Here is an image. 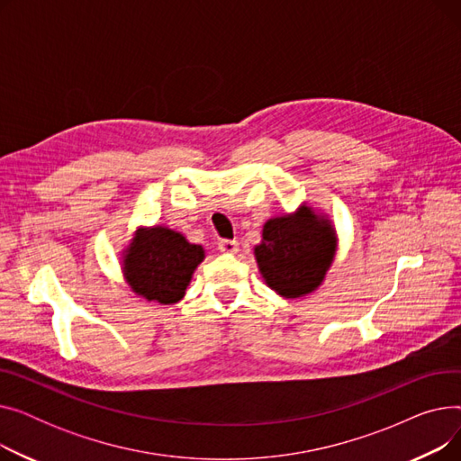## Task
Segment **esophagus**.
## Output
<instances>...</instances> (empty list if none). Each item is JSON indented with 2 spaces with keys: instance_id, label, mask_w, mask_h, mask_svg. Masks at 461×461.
I'll return each mask as SVG.
<instances>
[{
  "instance_id": "esophagus-1",
  "label": "esophagus",
  "mask_w": 461,
  "mask_h": 461,
  "mask_svg": "<svg viewBox=\"0 0 461 461\" xmlns=\"http://www.w3.org/2000/svg\"><path fill=\"white\" fill-rule=\"evenodd\" d=\"M218 250L224 254H235L239 250V243L231 239H222V240H218Z\"/></svg>"
}]
</instances>
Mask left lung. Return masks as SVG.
Wrapping results in <instances>:
<instances>
[{"instance_id":"left-lung-1","label":"left lung","mask_w":461,"mask_h":461,"mask_svg":"<svg viewBox=\"0 0 461 461\" xmlns=\"http://www.w3.org/2000/svg\"><path fill=\"white\" fill-rule=\"evenodd\" d=\"M336 237L327 221L301 207L294 216L271 218L256 247L258 267L269 287L287 299L316 289L332 263Z\"/></svg>"}]
</instances>
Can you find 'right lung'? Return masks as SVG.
<instances>
[{
	"mask_svg": "<svg viewBox=\"0 0 461 461\" xmlns=\"http://www.w3.org/2000/svg\"><path fill=\"white\" fill-rule=\"evenodd\" d=\"M203 259V249L167 228L138 231L125 258L132 292L160 304L177 303Z\"/></svg>",
	"mask_w": 461,
	"mask_h": 461,
	"instance_id": "1",
	"label": "right lung"
}]
</instances>
